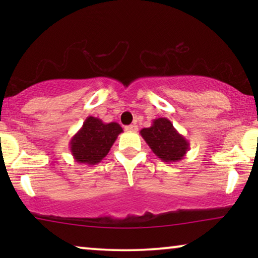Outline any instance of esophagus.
Returning <instances> with one entry per match:
<instances>
[{
	"mask_svg": "<svg viewBox=\"0 0 258 258\" xmlns=\"http://www.w3.org/2000/svg\"><path fill=\"white\" fill-rule=\"evenodd\" d=\"M125 130H126V132L135 133V132H137V130H139V128H137L136 124H130V125H126L125 126Z\"/></svg>",
	"mask_w": 258,
	"mask_h": 258,
	"instance_id": "34e87169",
	"label": "esophagus"
}]
</instances>
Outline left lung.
Here are the masks:
<instances>
[{
	"instance_id": "obj_1",
	"label": "left lung",
	"mask_w": 258,
	"mask_h": 258,
	"mask_svg": "<svg viewBox=\"0 0 258 258\" xmlns=\"http://www.w3.org/2000/svg\"><path fill=\"white\" fill-rule=\"evenodd\" d=\"M153 153L167 163L181 161L189 150V142L167 117L155 118L149 128L140 132Z\"/></svg>"
}]
</instances>
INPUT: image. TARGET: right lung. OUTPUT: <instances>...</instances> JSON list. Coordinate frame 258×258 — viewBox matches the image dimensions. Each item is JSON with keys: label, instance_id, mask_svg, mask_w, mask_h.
<instances>
[{"label": "right lung", "instance_id": "right-lung-1", "mask_svg": "<svg viewBox=\"0 0 258 258\" xmlns=\"http://www.w3.org/2000/svg\"><path fill=\"white\" fill-rule=\"evenodd\" d=\"M121 133L123 129L118 123H104L100 118L89 116L69 142L74 160L87 165L97 164L107 156Z\"/></svg>", "mask_w": 258, "mask_h": 258}]
</instances>
